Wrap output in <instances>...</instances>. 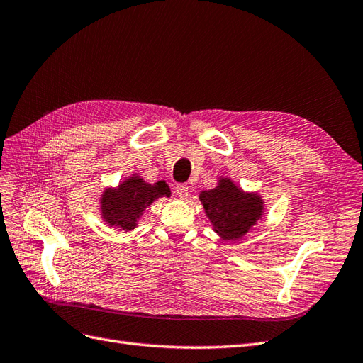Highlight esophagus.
<instances>
[{
  "instance_id": "obj_1",
  "label": "esophagus",
  "mask_w": 363,
  "mask_h": 363,
  "mask_svg": "<svg viewBox=\"0 0 363 363\" xmlns=\"http://www.w3.org/2000/svg\"><path fill=\"white\" fill-rule=\"evenodd\" d=\"M176 194L179 196V199H187L189 185H185V184H178V185H176Z\"/></svg>"
}]
</instances>
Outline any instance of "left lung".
<instances>
[{
    "instance_id": "left-lung-1",
    "label": "left lung",
    "mask_w": 363,
    "mask_h": 363,
    "mask_svg": "<svg viewBox=\"0 0 363 363\" xmlns=\"http://www.w3.org/2000/svg\"><path fill=\"white\" fill-rule=\"evenodd\" d=\"M201 202L214 231L226 240H235L245 235L257 223L263 213L260 196L243 193L230 179H220L219 187L202 191Z\"/></svg>"
}]
</instances>
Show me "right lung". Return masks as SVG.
<instances>
[{"label":"right lung","mask_w":363,"mask_h":363,"mask_svg":"<svg viewBox=\"0 0 363 363\" xmlns=\"http://www.w3.org/2000/svg\"><path fill=\"white\" fill-rule=\"evenodd\" d=\"M162 196H170V189L164 181L150 185L144 182L140 176H132L130 179L120 184L117 190H108L103 193V219L109 223V226L130 231L137 226L144 208Z\"/></svg>","instance_id":"right-lung-1"}]
</instances>
